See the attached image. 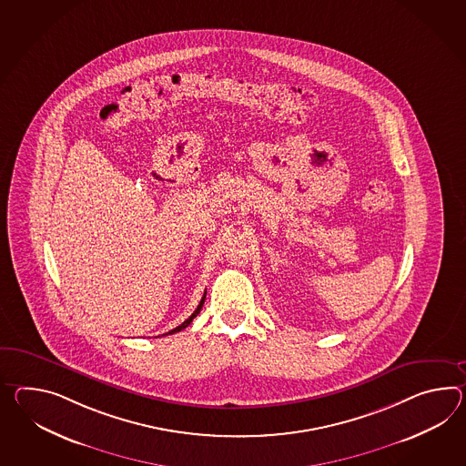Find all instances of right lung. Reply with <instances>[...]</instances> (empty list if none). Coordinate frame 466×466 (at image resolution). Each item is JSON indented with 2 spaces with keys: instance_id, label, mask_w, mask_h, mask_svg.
<instances>
[{
  "instance_id": "right-lung-1",
  "label": "right lung",
  "mask_w": 466,
  "mask_h": 466,
  "mask_svg": "<svg viewBox=\"0 0 466 466\" xmlns=\"http://www.w3.org/2000/svg\"><path fill=\"white\" fill-rule=\"evenodd\" d=\"M205 295H207V293H205ZM205 295L202 296V299H200V305H198V307H197V309H195V311H193L192 315H190V317L187 318V319H185V321H183L182 325H178V327H177V329H170V331H168V333H165V335H171V333H177V331H182L183 329H187V327H188V325H190V323H192L193 318L197 317V315H198V313H200V309H202V307H204Z\"/></svg>"
}]
</instances>
